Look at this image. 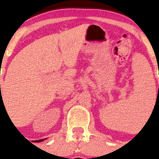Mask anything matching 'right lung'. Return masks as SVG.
Here are the masks:
<instances>
[{"label": "right lung", "mask_w": 159, "mask_h": 159, "mask_svg": "<svg viewBox=\"0 0 159 159\" xmlns=\"http://www.w3.org/2000/svg\"><path fill=\"white\" fill-rule=\"evenodd\" d=\"M3 101V100L2 101H1V102H2ZM45 139H39V140H36V141H35V142H42V141H43V140H45Z\"/></svg>", "instance_id": "add662e5"}]
</instances>
